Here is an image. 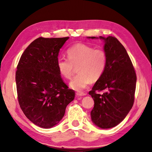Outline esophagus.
<instances>
[{
	"label": "esophagus",
	"instance_id": "34e87169",
	"mask_svg": "<svg viewBox=\"0 0 152 152\" xmlns=\"http://www.w3.org/2000/svg\"><path fill=\"white\" fill-rule=\"evenodd\" d=\"M76 95L78 96H85V95H86V94H84V93L77 92V93H76Z\"/></svg>",
	"mask_w": 152,
	"mask_h": 152
}]
</instances>
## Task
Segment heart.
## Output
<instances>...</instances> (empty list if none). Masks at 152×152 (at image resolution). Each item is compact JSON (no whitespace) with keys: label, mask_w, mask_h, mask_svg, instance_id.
I'll return each mask as SVG.
<instances>
[{"label":"heart","mask_w":152,"mask_h":152,"mask_svg":"<svg viewBox=\"0 0 152 152\" xmlns=\"http://www.w3.org/2000/svg\"><path fill=\"white\" fill-rule=\"evenodd\" d=\"M68 58H58L57 62L60 74L66 79H71L75 67H77V75L69 83V87L76 91H81L91 81H96L104 73L107 64V53L100 48H95L86 44L77 43L68 48Z\"/></svg>","instance_id":"b5f03b06"}]
</instances>
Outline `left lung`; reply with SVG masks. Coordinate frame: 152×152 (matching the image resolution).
I'll return each mask as SVG.
<instances>
[{
    "label": "left lung",
    "mask_w": 152,
    "mask_h": 152,
    "mask_svg": "<svg viewBox=\"0 0 152 152\" xmlns=\"http://www.w3.org/2000/svg\"><path fill=\"white\" fill-rule=\"evenodd\" d=\"M87 38L104 41L107 57L104 73L89 92L95 102L90 113L91 121L101 129L112 128L124 119L133 105L136 72L126 50L116 38ZM103 90V95L96 93Z\"/></svg>",
    "instance_id": "left-lung-1"
}]
</instances>
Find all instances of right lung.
<instances>
[{
	"label": "right lung",
	"mask_w": 152,
	"mask_h": 152,
	"mask_svg": "<svg viewBox=\"0 0 152 152\" xmlns=\"http://www.w3.org/2000/svg\"><path fill=\"white\" fill-rule=\"evenodd\" d=\"M69 37H40L22 54L16 72L19 105L27 118L40 128H51L64 115L75 92L63 81L57 62Z\"/></svg>",
	"instance_id": "add662e5"
}]
</instances>
